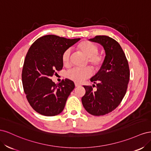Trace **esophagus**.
I'll return each mask as SVG.
<instances>
[{"mask_svg": "<svg viewBox=\"0 0 151 151\" xmlns=\"http://www.w3.org/2000/svg\"><path fill=\"white\" fill-rule=\"evenodd\" d=\"M81 85L79 84H78V83H75V86L76 87H79V86H80Z\"/></svg>", "mask_w": 151, "mask_h": 151, "instance_id": "1", "label": "esophagus"}]
</instances>
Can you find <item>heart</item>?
<instances>
[{
	"label": "heart",
	"instance_id": "1",
	"mask_svg": "<svg viewBox=\"0 0 151 151\" xmlns=\"http://www.w3.org/2000/svg\"><path fill=\"white\" fill-rule=\"evenodd\" d=\"M77 49L79 52L86 57V65L89 64L94 70L99 71L102 68L104 57L102 54L98 53L99 48L98 45L89 41H83L77 45ZM71 51L70 48L64 50L62 55V61L63 65L68 67L70 65ZM93 75V70L90 67H86L82 69L72 68L68 70L67 76L69 79L76 82L82 83L86 79L89 78Z\"/></svg>",
	"mask_w": 151,
	"mask_h": 151
}]
</instances>
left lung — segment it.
Returning a JSON list of instances; mask_svg holds the SVG:
<instances>
[{
  "mask_svg": "<svg viewBox=\"0 0 151 151\" xmlns=\"http://www.w3.org/2000/svg\"><path fill=\"white\" fill-rule=\"evenodd\" d=\"M91 41L102 45L106 57L102 68L91 81L96 84L84 86L86 94L82 103L86 110L94 116L104 115L116 109L126 94L130 69L125 54L115 40L107 36H96Z\"/></svg>",
  "mask_w": 151,
  "mask_h": 151,
  "instance_id": "left-lung-1",
  "label": "left lung"
}]
</instances>
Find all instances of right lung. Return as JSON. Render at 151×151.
<instances>
[{"mask_svg": "<svg viewBox=\"0 0 151 151\" xmlns=\"http://www.w3.org/2000/svg\"><path fill=\"white\" fill-rule=\"evenodd\" d=\"M79 40L45 35L29 48L22 70V86L31 106L41 115L55 116L64 109L74 82L65 79L56 84L50 78L62 69V53Z\"/></svg>", "mask_w": 151, "mask_h": 151, "instance_id": "obj_1", "label": "right lung"}]
</instances>
